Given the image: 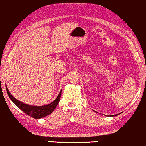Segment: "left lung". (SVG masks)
<instances>
[{
	"label": "left lung",
	"instance_id": "8db88e82",
	"mask_svg": "<svg viewBox=\"0 0 146 146\" xmlns=\"http://www.w3.org/2000/svg\"><path fill=\"white\" fill-rule=\"evenodd\" d=\"M121 114V113H120ZM119 114H116V115H112V116H111V115H107V116H117V115H119Z\"/></svg>",
	"mask_w": 146,
	"mask_h": 146
}]
</instances>
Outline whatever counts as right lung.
Wrapping results in <instances>:
<instances>
[{
	"mask_svg": "<svg viewBox=\"0 0 146 146\" xmlns=\"http://www.w3.org/2000/svg\"><path fill=\"white\" fill-rule=\"evenodd\" d=\"M5 88H6L7 95L9 96L11 100H12L13 102L15 104L19 109H20L22 111L24 112L26 114L29 115V116L33 118H35V119H40V118L46 117L48 116V115L51 114L52 112H53L54 109H55L56 107L57 106L58 104L59 103L60 97H61L62 90V89L56 98L53 102H52L51 103L48 104V105L37 106L29 105V104H25L21 101H19L11 94L9 91L7 89V86H5Z\"/></svg>",
	"mask_w": 146,
	"mask_h": 146,
	"instance_id": "add662e5",
	"label": "right lung"
}]
</instances>
